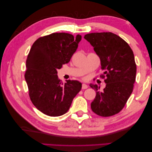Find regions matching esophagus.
I'll use <instances>...</instances> for the list:
<instances>
[{
	"label": "esophagus",
	"mask_w": 152,
	"mask_h": 152,
	"mask_svg": "<svg viewBox=\"0 0 152 152\" xmlns=\"http://www.w3.org/2000/svg\"><path fill=\"white\" fill-rule=\"evenodd\" d=\"M88 88V86H87L86 84H85V83H83V84H82V89H87Z\"/></svg>",
	"instance_id": "1"
}]
</instances>
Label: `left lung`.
<instances>
[{"instance_id": "left-lung-1", "label": "left lung", "mask_w": 152, "mask_h": 152, "mask_svg": "<svg viewBox=\"0 0 152 152\" xmlns=\"http://www.w3.org/2000/svg\"><path fill=\"white\" fill-rule=\"evenodd\" d=\"M84 38L100 58L104 70L101 77L106 76L102 91L97 85H89L96 91L91 110L102 117L115 115L124 108L133 92L137 74L133 51L124 39L110 32L87 34Z\"/></svg>"}]
</instances>
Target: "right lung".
Segmentation results:
<instances>
[{
    "instance_id": "right-lung-1",
    "label": "right lung",
    "mask_w": 152,
    "mask_h": 152,
    "mask_svg": "<svg viewBox=\"0 0 152 152\" xmlns=\"http://www.w3.org/2000/svg\"><path fill=\"white\" fill-rule=\"evenodd\" d=\"M82 36L65 33L40 37L32 46L26 61L25 78L31 101L38 110L52 117L65 114L82 89L76 80L63 83L57 70L70 61Z\"/></svg>"
}]
</instances>
